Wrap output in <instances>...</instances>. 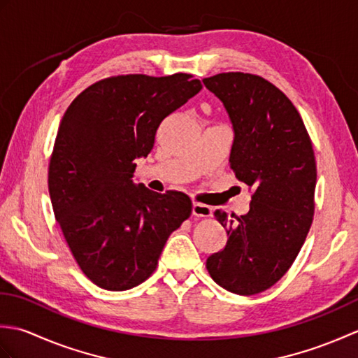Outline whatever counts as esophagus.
<instances>
[{
	"label": "esophagus",
	"instance_id": "34e87169",
	"mask_svg": "<svg viewBox=\"0 0 358 358\" xmlns=\"http://www.w3.org/2000/svg\"><path fill=\"white\" fill-rule=\"evenodd\" d=\"M192 214L195 217H210L212 215V208L208 206V204L195 201L192 204Z\"/></svg>",
	"mask_w": 358,
	"mask_h": 358
}]
</instances>
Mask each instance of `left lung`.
<instances>
[{
	"label": "left lung",
	"instance_id": "obj_1",
	"mask_svg": "<svg viewBox=\"0 0 358 358\" xmlns=\"http://www.w3.org/2000/svg\"><path fill=\"white\" fill-rule=\"evenodd\" d=\"M234 127L231 169L252 187L246 215L215 210L227 243L206 268L226 291L254 295L285 275L306 240L314 217L317 166L313 143L291 100L258 75L204 78Z\"/></svg>",
	"mask_w": 358,
	"mask_h": 358
}]
</instances>
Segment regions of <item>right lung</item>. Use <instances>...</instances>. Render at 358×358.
<instances>
[{"mask_svg": "<svg viewBox=\"0 0 358 358\" xmlns=\"http://www.w3.org/2000/svg\"><path fill=\"white\" fill-rule=\"evenodd\" d=\"M189 73L118 75L94 83L67 108L49 163V195L85 275L127 291L152 275L169 235L191 217L183 192L132 181L162 121L201 90Z\"/></svg>", "mask_w": 358, "mask_h": 358, "instance_id": "1", "label": "right lung"}]
</instances>
